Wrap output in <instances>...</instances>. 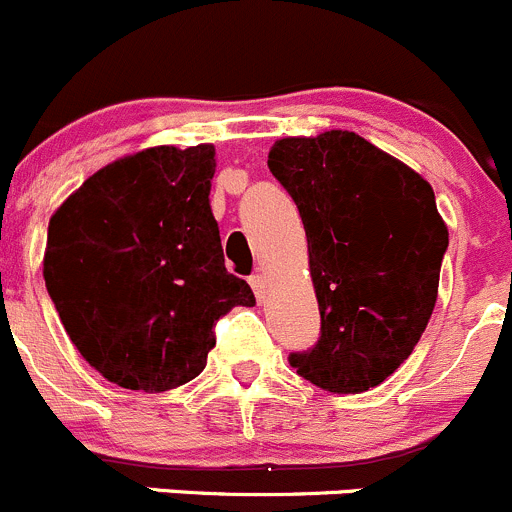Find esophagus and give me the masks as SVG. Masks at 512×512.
Masks as SVG:
<instances>
[{
    "mask_svg": "<svg viewBox=\"0 0 512 512\" xmlns=\"http://www.w3.org/2000/svg\"><path fill=\"white\" fill-rule=\"evenodd\" d=\"M249 283H251V288H254L258 301H263V296H266V276L256 273V276L249 278Z\"/></svg>",
    "mask_w": 512,
    "mask_h": 512,
    "instance_id": "esophagus-1",
    "label": "esophagus"
}]
</instances>
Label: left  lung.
I'll use <instances>...</instances> for the list:
<instances>
[{
    "mask_svg": "<svg viewBox=\"0 0 512 512\" xmlns=\"http://www.w3.org/2000/svg\"><path fill=\"white\" fill-rule=\"evenodd\" d=\"M268 169L296 201L321 338L291 366L328 393H363L413 353L438 298L448 226L421 174L353 131L286 136Z\"/></svg>",
    "mask_w": 512,
    "mask_h": 512,
    "instance_id": "obj_1",
    "label": "left lung"
}]
</instances>
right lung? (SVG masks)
Wrapping results in <instances>:
<instances>
[{"mask_svg": "<svg viewBox=\"0 0 512 512\" xmlns=\"http://www.w3.org/2000/svg\"><path fill=\"white\" fill-rule=\"evenodd\" d=\"M214 171L211 144L151 146L89 176L49 219V296L84 361L116 386H184L216 346L214 323L256 303L224 266Z\"/></svg>", "mask_w": 512, "mask_h": 512, "instance_id": "add662e5", "label": "right lung"}]
</instances>
